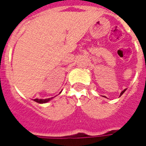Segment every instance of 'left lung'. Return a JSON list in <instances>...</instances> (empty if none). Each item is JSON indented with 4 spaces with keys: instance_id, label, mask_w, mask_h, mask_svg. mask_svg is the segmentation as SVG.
Wrapping results in <instances>:
<instances>
[{
    "instance_id": "1",
    "label": "left lung",
    "mask_w": 146,
    "mask_h": 146,
    "mask_svg": "<svg viewBox=\"0 0 146 146\" xmlns=\"http://www.w3.org/2000/svg\"><path fill=\"white\" fill-rule=\"evenodd\" d=\"M126 90H127V89H124V90H123V91H122V92H121V93H120V96H122L123 94L124 93V92H125V91H126Z\"/></svg>"
}]
</instances>
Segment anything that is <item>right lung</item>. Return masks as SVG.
Masks as SVG:
<instances>
[{
  "label": "right lung",
  "instance_id": "obj_1",
  "mask_svg": "<svg viewBox=\"0 0 146 146\" xmlns=\"http://www.w3.org/2000/svg\"><path fill=\"white\" fill-rule=\"evenodd\" d=\"M53 98H46V99H38V98H35L33 101L37 103H39V104H44V103H47V102H50V100L52 99Z\"/></svg>",
  "mask_w": 146,
  "mask_h": 146
}]
</instances>
